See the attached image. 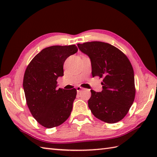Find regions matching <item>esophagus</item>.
I'll return each mask as SVG.
<instances>
[{
    "label": "esophagus",
    "instance_id": "esophagus-1",
    "mask_svg": "<svg viewBox=\"0 0 157 157\" xmlns=\"http://www.w3.org/2000/svg\"><path fill=\"white\" fill-rule=\"evenodd\" d=\"M83 90V88H82L81 86H78V87L76 88V90L78 93H79L81 90Z\"/></svg>",
    "mask_w": 157,
    "mask_h": 157
}]
</instances>
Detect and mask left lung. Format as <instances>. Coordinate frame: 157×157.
<instances>
[{"instance_id":"obj_1","label":"left lung","mask_w":157,"mask_h":157,"mask_svg":"<svg viewBox=\"0 0 157 157\" xmlns=\"http://www.w3.org/2000/svg\"><path fill=\"white\" fill-rule=\"evenodd\" d=\"M91 61L92 76L102 78V90H91L88 106L96 118L115 123L128 113L136 94L134 73L126 55L117 48L102 42L78 44Z\"/></svg>"}]
</instances>
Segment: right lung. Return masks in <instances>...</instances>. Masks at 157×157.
Instances as JSON below:
<instances>
[{
    "mask_svg": "<svg viewBox=\"0 0 157 157\" xmlns=\"http://www.w3.org/2000/svg\"><path fill=\"white\" fill-rule=\"evenodd\" d=\"M75 45L52 46L36 55L25 69L23 87L32 116L40 124L52 128L64 123L71 114L77 90L57 89L67 58L78 52Z\"/></svg>",
    "mask_w": 157,
    "mask_h": 157,
    "instance_id": "right-lung-1",
    "label": "right lung"
}]
</instances>
